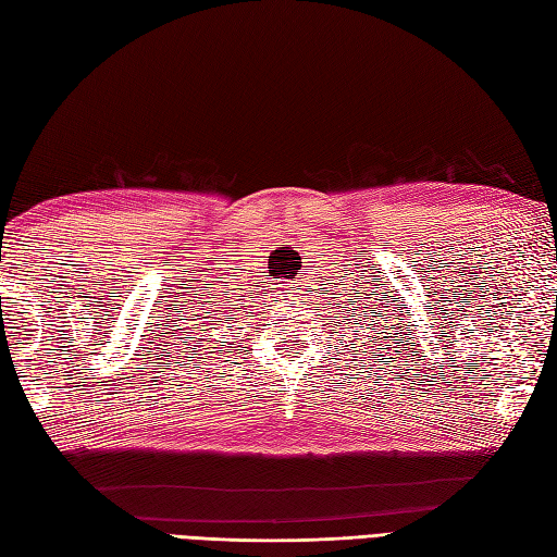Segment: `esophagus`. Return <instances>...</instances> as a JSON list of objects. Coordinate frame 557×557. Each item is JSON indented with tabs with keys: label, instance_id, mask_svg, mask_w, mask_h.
<instances>
[{
	"label": "esophagus",
	"instance_id": "esophagus-1",
	"mask_svg": "<svg viewBox=\"0 0 557 557\" xmlns=\"http://www.w3.org/2000/svg\"><path fill=\"white\" fill-rule=\"evenodd\" d=\"M277 289H280V294L282 297H297V287H294V282H289V280H282V285H277Z\"/></svg>",
	"mask_w": 557,
	"mask_h": 557
}]
</instances>
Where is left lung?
I'll list each match as a JSON object with an SVG mask.
<instances>
[{
	"instance_id": "obj_1",
	"label": "left lung",
	"mask_w": 557,
	"mask_h": 557,
	"mask_svg": "<svg viewBox=\"0 0 557 557\" xmlns=\"http://www.w3.org/2000/svg\"><path fill=\"white\" fill-rule=\"evenodd\" d=\"M342 318V333L354 335V342H359L363 349H371L375 342H385L383 335L387 333V323L381 318V313H375L369 304H359L357 299H347L345 306L339 311ZM381 347V345H375ZM389 349V345H385ZM357 349V347H351ZM375 354V349H371Z\"/></svg>"
}]
</instances>
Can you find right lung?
Wrapping results in <instances>:
<instances>
[{
    "label": "right lung",
    "instance_id": "1",
    "mask_svg": "<svg viewBox=\"0 0 557 557\" xmlns=\"http://www.w3.org/2000/svg\"><path fill=\"white\" fill-rule=\"evenodd\" d=\"M215 342H218V339H215ZM222 347H224V345H222Z\"/></svg>",
    "mask_w": 557,
    "mask_h": 557
}]
</instances>
